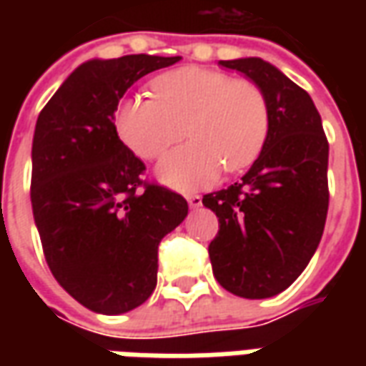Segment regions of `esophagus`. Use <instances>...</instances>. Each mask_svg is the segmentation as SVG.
Returning a JSON list of instances; mask_svg holds the SVG:
<instances>
[{
  "label": "esophagus",
  "mask_w": 366,
  "mask_h": 366,
  "mask_svg": "<svg viewBox=\"0 0 366 366\" xmlns=\"http://www.w3.org/2000/svg\"><path fill=\"white\" fill-rule=\"evenodd\" d=\"M186 199H188V204H190L192 209H196V207L202 206V198H199L198 194H190Z\"/></svg>",
  "instance_id": "obj_1"
}]
</instances>
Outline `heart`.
Masks as SVG:
<instances>
[{
	"mask_svg": "<svg viewBox=\"0 0 366 366\" xmlns=\"http://www.w3.org/2000/svg\"><path fill=\"white\" fill-rule=\"evenodd\" d=\"M154 94L129 96L115 109V131L129 151L157 159L186 131L190 143L157 167L160 182L182 192L217 182L223 167H251L267 143L270 112L257 84L209 68H180L154 80Z\"/></svg>",
	"mask_w": 366,
	"mask_h": 366,
	"instance_id": "heart-1",
	"label": "heart"
}]
</instances>
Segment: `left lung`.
Masks as SVG:
<instances>
[{
  "mask_svg": "<svg viewBox=\"0 0 366 366\" xmlns=\"http://www.w3.org/2000/svg\"><path fill=\"white\" fill-rule=\"evenodd\" d=\"M219 64L261 88L270 127L241 182L202 199L219 219L209 261L231 294L272 298L304 272L320 245L330 206V144L310 94L278 68L257 56Z\"/></svg>",
  "mask_w": 366,
  "mask_h": 366,
  "instance_id": "obj_1",
  "label": "left lung"
}]
</instances>
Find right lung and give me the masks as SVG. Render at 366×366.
<instances>
[{
	"instance_id": "1",
	"label": "right lung",
	"mask_w": 366,
	"mask_h": 366,
	"mask_svg": "<svg viewBox=\"0 0 366 366\" xmlns=\"http://www.w3.org/2000/svg\"><path fill=\"white\" fill-rule=\"evenodd\" d=\"M180 56L127 54L76 68L39 113L31 204L52 276L92 312L135 310L157 286L159 243L188 215L162 186L143 192L144 164L123 144L113 115L123 94Z\"/></svg>"
}]
</instances>
